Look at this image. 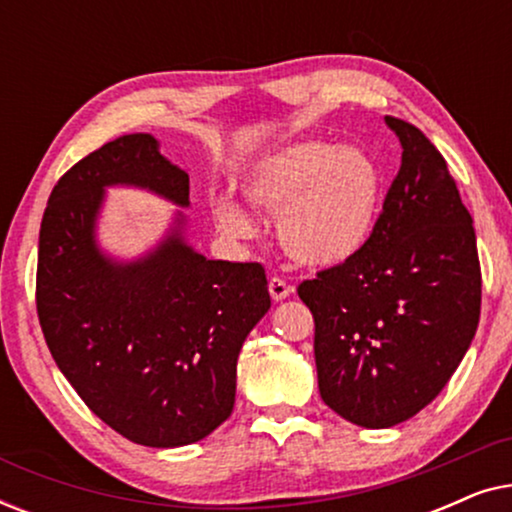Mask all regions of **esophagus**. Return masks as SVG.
<instances>
[{"label":"esophagus","instance_id":"1","mask_svg":"<svg viewBox=\"0 0 512 512\" xmlns=\"http://www.w3.org/2000/svg\"><path fill=\"white\" fill-rule=\"evenodd\" d=\"M268 289H270V296H272V300H275V303H279V300H284V298H289L291 296V286L284 282V279H279V277H272L270 282H268Z\"/></svg>","mask_w":512,"mask_h":512}]
</instances>
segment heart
Wrapping results in <instances>:
<instances>
[{"mask_svg":"<svg viewBox=\"0 0 512 512\" xmlns=\"http://www.w3.org/2000/svg\"><path fill=\"white\" fill-rule=\"evenodd\" d=\"M240 193L258 212L275 214L277 242L291 261L335 268L359 256L375 233L382 172L359 146L307 139L244 165ZM212 216L226 237L254 235V221L230 195H216Z\"/></svg>","mask_w":512,"mask_h":512,"instance_id":"1","label":"heart"}]
</instances>
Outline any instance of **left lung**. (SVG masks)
<instances>
[{
  "mask_svg": "<svg viewBox=\"0 0 512 512\" xmlns=\"http://www.w3.org/2000/svg\"><path fill=\"white\" fill-rule=\"evenodd\" d=\"M384 123L403 153L373 237L298 286L319 394L363 429L401 424L443 391L475 338L482 293L473 219L445 158L415 125Z\"/></svg>",
  "mask_w": 512,
  "mask_h": 512,
  "instance_id": "obj_1",
  "label": "left lung"
}]
</instances>
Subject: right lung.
<instances>
[{
  "label": "right lung",
  "instance_id": "right-lung-1",
  "mask_svg": "<svg viewBox=\"0 0 512 512\" xmlns=\"http://www.w3.org/2000/svg\"><path fill=\"white\" fill-rule=\"evenodd\" d=\"M116 186L191 207L188 174L149 132L79 160L41 219V331L60 373L111 429L146 447L198 443L233 412L237 356L270 310L268 279L261 263L195 251L181 209L149 251L109 254L97 226Z\"/></svg>",
  "mask_w": 512,
  "mask_h": 512
}]
</instances>
